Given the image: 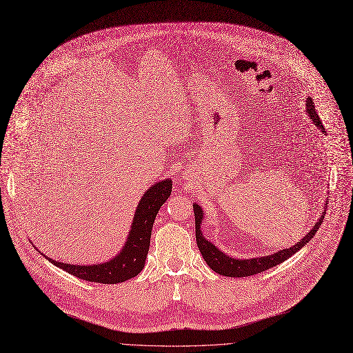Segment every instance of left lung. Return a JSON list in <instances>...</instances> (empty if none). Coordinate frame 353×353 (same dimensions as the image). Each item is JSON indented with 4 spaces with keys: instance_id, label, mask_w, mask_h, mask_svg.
Masks as SVG:
<instances>
[{
    "instance_id": "8db88e82",
    "label": "left lung",
    "mask_w": 353,
    "mask_h": 353,
    "mask_svg": "<svg viewBox=\"0 0 353 353\" xmlns=\"http://www.w3.org/2000/svg\"><path fill=\"white\" fill-rule=\"evenodd\" d=\"M307 104V112L308 116L312 119L314 124L322 131L325 132V127L319 119V116L315 112V105L311 97L307 99L305 101ZM194 212H195V232H196V243H198V248L199 252L202 254V257L205 259V261L208 263V265L216 271V273H219L222 276L226 277H250L253 274L257 273H263V271L274 267L277 264H281L283 261H285L288 257H291L294 253H296L300 249H303L308 240H311L314 237V234L316 233V230L319 229L322 221H323V214L321 216V219L314 225V228L308 232V234H305L300 241L294 245L290 249H284L280 250L274 254H270L265 257H259V259H243V260H237V259H232L229 256H226L223 252H221L219 249H216L214 245H212L210 241H208L202 233H201V222H202V209L199 205L194 203Z\"/></svg>"
}]
</instances>
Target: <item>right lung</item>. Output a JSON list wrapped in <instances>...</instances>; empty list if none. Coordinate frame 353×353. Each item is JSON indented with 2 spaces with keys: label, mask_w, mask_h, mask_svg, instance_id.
Listing matches in <instances>:
<instances>
[{
  "label": "right lung",
  "mask_w": 353,
  "mask_h": 353,
  "mask_svg": "<svg viewBox=\"0 0 353 353\" xmlns=\"http://www.w3.org/2000/svg\"><path fill=\"white\" fill-rule=\"evenodd\" d=\"M171 179L154 183L141 198L134 214L132 226L123 250L110 261L96 265H74L59 263L46 257L52 264L61 267L66 273L86 281L101 284H117L137 276L145 264L150 249L151 230L159 208L170 198Z\"/></svg>",
  "instance_id": "obj_1"
}]
</instances>
